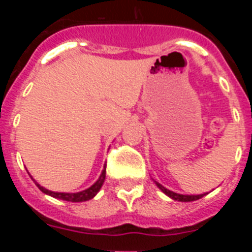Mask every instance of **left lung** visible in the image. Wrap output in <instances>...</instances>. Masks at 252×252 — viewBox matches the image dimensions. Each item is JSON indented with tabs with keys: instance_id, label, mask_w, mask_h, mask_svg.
<instances>
[{
	"instance_id": "8db88e82",
	"label": "left lung",
	"mask_w": 252,
	"mask_h": 252,
	"mask_svg": "<svg viewBox=\"0 0 252 252\" xmlns=\"http://www.w3.org/2000/svg\"><path fill=\"white\" fill-rule=\"evenodd\" d=\"M154 182H155L158 188H159L164 194H166L169 198H171V199H174V201H178V202H193L199 199V198L204 197L206 194H208V193H203V194H179V193H175L173 192V190L166 189L165 187H162L161 184L158 183L157 180H154Z\"/></svg>"
}]
</instances>
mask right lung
I'll return each instance as SVG.
<instances>
[{"label": "right lung", "instance_id": "right-lung-1", "mask_svg": "<svg viewBox=\"0 0 252 252\" xmlns=\"http://www.w3.org/2000/svg\"><path fill=\"white\" fill-rule=\"evenodd\" d=\"M31 179L34 180L35 184H36L37 188H39L41 192L45 193V194H48V195H50V197L58 198V199H62V201H66V202H86V201H90V199H92L93 197H95V194L99 192L101 187L103 186L104 179H106V164H104L103 170H102L101 175H99V178L97 179V182H95L94 184H92L90 188H87V189H84V190H82V192H77V193L53 192V190H49V189H46V188H44V187L40 186V184L37 183L36 180H35L32 177H31Z\"/></svg>", "mask_w": 252, "mask_h": 252}]
</instances>
